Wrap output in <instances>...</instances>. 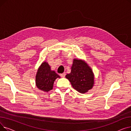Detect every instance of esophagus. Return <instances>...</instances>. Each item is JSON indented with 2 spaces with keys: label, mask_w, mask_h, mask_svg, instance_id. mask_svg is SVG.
I'll list each match as a JSON object with an SVG mask.
<instances>
[{
  "label": "esophagus",
  "mask_w": 131,
  "mask_h": 131,
  "mask_svg": "<svg viewBox=\"0 0 131 131\" xmlns=\"http://www.w3.org/2000/svg\"><path fill=\"white\" fill-rule=\"evenodd\" d=\"M65 73H62V74H60V76L61 77V78H64L65 77Z\"/></svg>",
  "instance_id": "esophagus-1"
}]
</instances>
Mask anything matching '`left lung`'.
Returning a JSON list of instances; mask_svg holds the SVG:
<instances>
[{"instance_id":"8db88e82","label":"left lung","mask_w":131,"mask_h":131,"mask_svg":"<svg viewBox=\"0 0 131 131\" xmlns=\"http://www.w3.org/2000/svg\"><path fill=\"white\" fill-rule=\"evenodd\" d=\"M65 77L71 82L73 88L81 93H85L91 90L94 84L92 70L82 59H73L71 72Z\"/></svg>"}]
</instances>
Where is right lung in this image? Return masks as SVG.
I'll list each match as a JSON object with an SVG mask.
<instances>
[{"label":"right lung","instance_id":"obj_1","mask_svg":"<svg viewBox=\"0 0 131 131\" xmlns=\"http://www.w3.org/2000/svg\"><path fill=\"white\" fill-rule=\"evenodd\" d=\"M60 76L54 71L46 61H43L38 68L36 76V84L39 90L48 92L52 90L54 81Z\"/></svg>","mask_w":131,"mask_h":131}]
</instances>
